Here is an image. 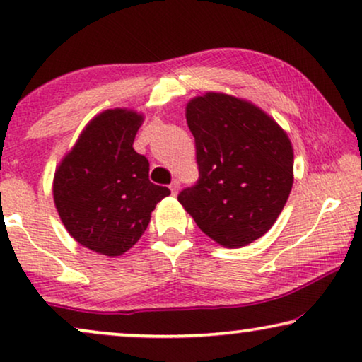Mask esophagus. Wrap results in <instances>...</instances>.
<instances>
[{
  "label": "esophagus",
  "instance_id": "obj_1",
  "mask_svg": "<svg viewBox=\"0 0 362 362\" xmlns=\"http://www.w3.org/2000/svg\"><path fill=\"white\" fill-rule=\"evenodd\" d=\"M170 189H171V192H173V194H177V189H180V181H177V180H175V181H173L171 182V186H170Z\"/></svg>",
  "mask_w": 362,
  "mask_h": 362
}]
</instances>
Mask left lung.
Returning a JSON list of instances; mask_svg holds the SVG:
<instances>
[{
    "label": "left lung",
    "mask_w": 362,
    "mask_h": 362,
    "mask_svg": "<svg viewBox=\"0 0 362 362\" xmlns=\"http://www.w3.org/2000/svg\"><path fill=\"white\" fill-rule=\"evenodd\" d=\"M199 181L177 201L207 237L239 249L267 234L293 186V146L269 113L245 98L206 92L186 105Z\"/></svg>",
    "instance_id": "8db88e82"
}]
</instances>
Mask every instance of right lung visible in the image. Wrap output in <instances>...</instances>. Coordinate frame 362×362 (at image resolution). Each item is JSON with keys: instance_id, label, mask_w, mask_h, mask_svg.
<instances>
[{"instance_id": "obj_1", "label": "right lung", "mask_w": 362, "mask_h": 362, "mask_svg": "<svg viewBox=\"0 0 362 362\" xmlns=\"http://www.w3.org/2000/svg\"><path fill=\"white\" fill-rule=\"evenodd\" d=\"M145 115L108 108L92 118L56 168L52 196L64 227L78 244L118 257L140 240L168 187L148 180L150 163L133 150Z\"/></svg>"}]
</instances>
